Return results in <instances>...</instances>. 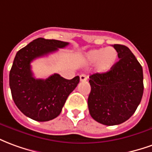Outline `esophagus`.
<instances>
[{
    "label": "esophagus",
    "mask_w": 152,
    "mask_h": 152,
    "mask_svg": "<svg viewBox=\"0 0 152 152\" xmlns=\"http://www.w3.org/2000/svg\"><path fill=\"white\" fill-rule=\"evenodd\" d=\"M88 80V76L86 74H81L80 75V81L81 82H85Z\"/></svg>",
    "instance_id": "34e87169"
}]
</instances>
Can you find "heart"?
<instances>
[{"mask_svg": "<svg viewBox=\"0 0 152 152\" xmlns=\"http://www.w3.org/2000/svg\"><path fill=\"white\" fill-rule=\"evenodd\" d=\"M85 60L89 64H95L100 74L109 72L118 61V52L112 47L93 49L85 54Z\"/></svg>", "mask_w": 152, "mask_h": 152, "instance_id": "1", "label": "heart"}]
</instances>
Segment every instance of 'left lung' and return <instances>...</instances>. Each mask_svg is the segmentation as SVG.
Returning a JSON list of instances; mask_svg holds the SVG:
<instances>
[{
    "label": "left lung",
    "mask_w": 152,
    "mask_h": 152,
    "mask_svg": "<svg viewBox=\"0 0 152 152\" xmlns=\"http://www.w3.org/2000/svg\"><path fill=\"white\" fill-rule=\"evenodd\" d=\"M119 61L106 73L89 78V113L100 124L117 125L136 111L143 95L142 67L129 47L115 44Z\"/></svg>",
    "instance_id": "left-lung-1"
}]
</instances>
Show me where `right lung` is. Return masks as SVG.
<instances>
[{
  "label": "right lung",
  "instance_id": "right-lung-1",
  "mask_svg": "<svg viewBox=\"0 0 152 152\" xmlns=\"http://www.w3.org/2000/svg\"><path fill=\"white\" fill-rule=\"evenodd\" d=\"M68 45L66 42L39 37L16 54L10 71V88L16 106L30 119L44 122L56 118L69 95L79 83L78 76L69 80L58 74L46 79H37L31 69L33 60Z\"/></svg>",
  "mask_w": 152,
  "mask_h": 152
}]
</instances>
